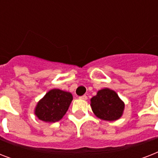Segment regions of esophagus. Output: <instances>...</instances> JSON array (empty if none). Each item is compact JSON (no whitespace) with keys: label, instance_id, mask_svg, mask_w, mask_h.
Returning a JSON list of instances; mask_svg holds the SVG:
<instances>
[{"label":"esophagus","instance_id":"obj_1","mask_svg":"<svg viewBox=\"0 0 158 158\" xmlns=\"http://www.w3.org/2000/svg\"><path fill=\"white\" fill-rule=\"evenodd\" d=\"M79 99H81V100H87L88 99V97L86 95H83V96L79 97Z\"/></svg>","mask_w":158,"mask_h":158}]
</instances>
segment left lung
Listing matches in <instances>:
<instances>
[{
  "label": "left lung",
  "mask_w": 158,
  "mask_h": 158,
  "mask_svg": "<svg viewBox=\"0 0 158 158\" xmlns=\"http://www.w3.org/2000/svg\"><path fill=\"white\" fill-rule=\"evenodd\" d=\"M91 106L96 116L102 120L112 121L122 115L125 104L115 91L104 89L92 98Z\"/></svg>",
  "instance_id": "8db88e82"
}]
</instances>
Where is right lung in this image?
<instances>
[{
  "instance_id": "right-lung-1",
  "label": "right lung",
  "mask_w": 158,
  "mask_h": 158,
  "mask_svg": "<svg viewBox=\"0 0 158 158\" xmlns=\"http://www.w3.org/2000/svg\"><path fill=\"white\" fill-rule=\"evenodd\" d=\"M72 100L73 96L70 93L52 89L38 103L36 115L45 122H56L66 113Z\"/></svg>"
}]
</instances>
